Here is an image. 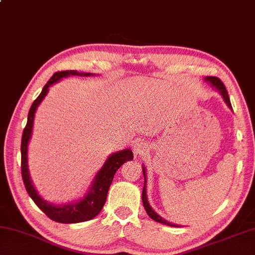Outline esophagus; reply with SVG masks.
<instances>
[{"mask_svg": "<svg viewBox=\"0 0 255 255\" xmlns=\"http://www.w3.org/2000/svg\"><path fill=\"white\" fill-rule=\"evenodd\" d=\"M132 149H134V153L136 155H143L147 152V146H146V144H145V143L138 142V143H136L134 145Z\"/></svg>", "mask_w": 255, "mask_h": 255, "instance_id": "1", "label": "esophagus"}]
</instances>
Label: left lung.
Returning a JSON list of instances; mask_svg holds the SVG:
<instances>
[{"instance_id":"obj_1","label":"left lung","mask_w":255,"mask_h":255,"mask_svg":"<svg viewBox=\"0 0 255 255\" xmlns=\"http://www.w3.org/2000/svg\"><path fill=\"white\" fill-rule=\"evenodd\" d=\"M204 80H205V82H208L212 87H215L216 90L220 93L221 98L224 99L225 103L227 104V107L230 109V110H233L232 104H230L229 96H228V92H227V90H226L225 85L222 84L221 80L219 78H217V77H205ZM143 175H144V187H143V193H142V201H143V205H144L145 210H146L148 217L154 221H156V222H161V224L170 226V227H178V225L171 224V222L164 220L163 218L157 215L154 210L152 209L151 205H149L148 200H147V194H146V171H145L144 165H143Z\"/></svg>"}]
</instances>
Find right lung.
<instances>
[{
  "label": "right lung",
  "mask_w": 255,
  "mask_h": 255,
  "mask_svg": "<svg viewBox=\"0 0 255 255\" xmlns=\"http://www.w3.org/2000/svg\"><path fill=\"white\" fill-rule=\"evenodd\" d=\"M68 76H82V77H90L95 76V74L91 72H78L77 70H66L59 71L51 77V79L45 84L43 87L42 92L38 95V98L34 101L31 104L30 110L28 112L27 125L22 132L21 138V175L22 180L25 184L26 191L28 195L31 197V200L35 202V204L45 213V215L56 222L61 224H77V222H83L91 220L99 215L102 210L104 203L107 201V195L110 188V185L113 180L116 172L118 169L127 161H131L134 154L131 149L126 148L123 151L112 153L109 155L106 162L102 165L96 173L94 179L88 187L87 193L82 197V199L72 201L70 203L55 205L47 202L39 195L38 192L34 187L33 180L30 178L29 169H28V143L31 138L33 134V126H34V118L35 112L42 101L45 98L48 93V87L52 85L58 83L60 79L64 78Z\"/></svg>",
  "instance_id": "1"
}]
</instances>
